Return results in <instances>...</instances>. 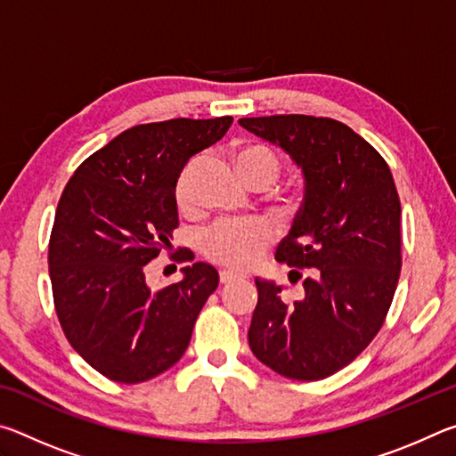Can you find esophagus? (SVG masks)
Wrapping results in <instances>:
<instances>
[{"instance_id": "obj_1", "label": "esophagus", "mask_w": 456, "mask_h": 456, "mask_svg": "<svg viewBox=\"0 0 456 456\" xmlns=\"http://www.w3.org/2000/svg\"><path fill=\"white\" fill-rule=\"evenodd\" d=\"M241 277H243V275L233 272V269H223V272L219 273V281H221L223 285H227V283H231V281L241 280Z\"/></svg>"}]
</instances>
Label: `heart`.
<instances>
[{"label": "heart", "mask_w": 456, "mask_h": 456, "mask_svg": "<svg viewBox=\"0 0 456 456\" xmlns=\"http://www.w3.org/2000/svg\"><path fill=\"white\" fill-rule=\"evenodd\" d=\"M231 159H233L237 175L247 184L257 181H267L272 184L280 173V160L265 144L247 141L237 142L231 151ZM197 165V159L191 160L176 181L175 195L181 211L191 209V179ZM269 241H272V231L264 223H219L203 237V251L207 257L217 264L245 269L257 264Z\"/></svg>", "instance_id": "b5f03b06"}]
</instances>
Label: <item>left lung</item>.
<instances>
[{
  "instance_id": "left-lung-1",
  "label": "left lung",
  "mask_w": 456,
  "mask_h": 456,
  "mask_svg": "<svg viewBox=\"0 0 456 456\" xmlns=\"http://www.w3.org/2000/svg\"><path fill=\"white\" fill-rule=\"evenodd\" d=\"M239 125L302 168V207L275 259L312 269L293 304L281 299L283 285L256 277L249 348L277 374L322 380L372 342L395 297L403 265L396 184L380 154L338 120L275 114Z\"/></svg>"
}]
</instances>
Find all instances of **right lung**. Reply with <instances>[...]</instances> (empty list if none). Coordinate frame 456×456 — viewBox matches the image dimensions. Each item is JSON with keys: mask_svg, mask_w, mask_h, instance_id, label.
Segmentation results:
<instances>
[{"mask_svg": "<svg viewBox=\"0 0 456 456\" xmlns=\"http://www.w3.org/2000/svg\"><path fill=\"white\" fill-rule=\"evenodd\" d=\"M233 118H173L125 130L76 168L50 237L53 304L72 348L114 382L138 384L181 360L217 269L183 267L152 291L144 269L179 227L176 181L197 152L221 141ZM181 261H192L183 251Z\"/></svg>", "mask_w": 456, "mask_h": 456, "instance_id": "add662e5", "label": "right lung"}]
</instances>
